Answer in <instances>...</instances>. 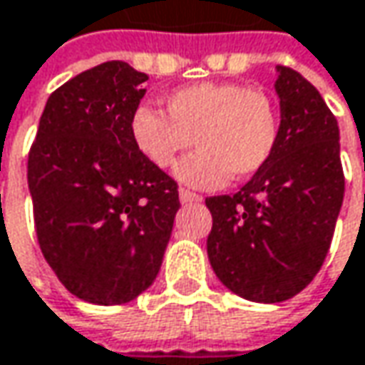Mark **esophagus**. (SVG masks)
Instances as JSON below:
<instances>
[{"instance_id": "esophagus-1", "label": "esophagus", "mask_w": 365, "mask_h": 365, "mask_svg": "<svg viewBox=\"0 0 365 365\" xmlns=\"http://www.w3.org/2000/svg\"><path fill=\"white\" fill-rule=\"evenodd\" d=\"M180 200H182V204H198V202H202V196L196 194V192H190V190L182 187L180 190Z\"/></svg>"}]
</instances>
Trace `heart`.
I'll return each instance as SVG.
<instances>
[{
	"instance_id": "b5f03b06",
	"label": "heart",
	"mask_w": 365,
	"mask_h": 365,
	"mask_svg": "<svg viewBox=\"0 0 365 365\" xmlns=\"http://www.w3.org/2000/svg\"><path fill=\"white\" fill-rule=\"evenodd\" d=\"M167 114L140 106L130 120L136 149L155 167L173 165L192 138L198 151L185 157L175 175L194 187H218L257 173L277 143V112L262 89L239 83H194L167 96Z\"/></svg>"
}]
</instances>
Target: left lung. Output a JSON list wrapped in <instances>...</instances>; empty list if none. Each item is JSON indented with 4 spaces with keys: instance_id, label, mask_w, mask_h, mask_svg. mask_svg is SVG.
<instances>
[{
    "instance_id": "obj_1",
    "label": "left lung",
    "mask_w": 365,
    "mask_h": 365,
    "mask_svg": "<svg viewBox=\"0 0 365 365\" xmlns=\"http://www.w3.org/2000/svg\"><path fill=\"white\" fill-rule=\"evenodd\" d=\"M276 71L282 120L269 161L237 194L206 198L214 274L265 304L292 298L319 274L345 192L333 112L300 73Z\"/></svg>"
}]
</instances>
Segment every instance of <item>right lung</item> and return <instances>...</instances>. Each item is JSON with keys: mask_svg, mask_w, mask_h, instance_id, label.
Listing matches in <instances>:
<instances>
[{"mask_svg": "<svg viewBox=\"0 0 365 365\" xmlns=\"http://www.w3.org/2000/svg\"><path fill=\"white\" fill-rule=\"evenodd\" d=\"M147 79L124 61L79 73L51 93L28 155L40 251L91 304H124L151 286L180 210L178 183L130 135Z\"/></svg>", "mask_w": 365, "mask_h": 365, "instance_id": "obj_1", "label": "right lung"}]
</instances>
